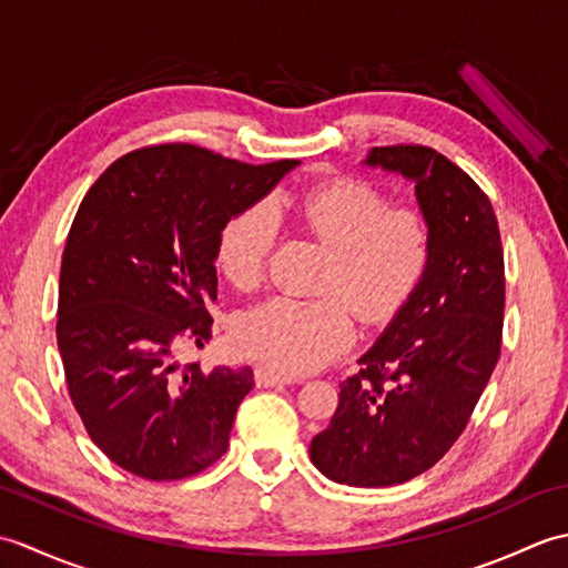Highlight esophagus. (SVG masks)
I'll list each match as a JSON object with an SVG mask.
<instances>
[{"instance_id": "34e87169", "label": "esophagus", "mask_w": 568, "mask_h": 568, "mask_svg": "<svg viewBox=\"0 0 568 568\" xmlns=\"http://www.w3.org/2000/svg\"><path fill=\"white\" fill-rule=\"evenodd\" d=\"M253 378H256V383L261 385V388H271V385H291V383H300L303 378L297 376H291V373H277V371H271V368H256V373H253Z\"/></svg>"}]
</instances>
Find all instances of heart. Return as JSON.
<instances>
[{"mask_svg":"<svg viewBox=\"0 0 568 568\" xmlns=\"http://www.w3.org/2000/svg\"><path fill=\"white\" fill-rule=\"evenodd\" d=\"M305 232L329 251L317 300L271 297L236 322V344L287 373L315 371L354 342V315L381 327L419 291L434 253V232L419 207H390L381 187L334 178L295 204ZM281 234L275 202L248 204L216 236V268L239 291L258 285ZM339 294L343 300L334 298Z\"/></svg>","mask_w":568,"mask_h":568,"instance_id":"b5f03b06","label":"heart"}]
</instances>
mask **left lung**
Segmentation results:
<instances>
[{
	"instance_id": "1",
	"label": "left lung",
	"mask_w": 568,
	"mask_h": 568,
	"mask_svg": "<svg viewBox=\"0 0 568 568\" xmlns=\"http://www.w3.org/2000/svg\"><path fill=\"white\" fill-rule=\"evenodd\" d=\"M364 163L413 180L434 253L415 297L339 383L310 458L336 484L385 488L425 474L466 429L500 358L505 265L490 200L449 159L400 143Z\"/></svg>"
}]
</instances>
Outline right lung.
Wrapping results in <instances>:
<instances>
[{
	"instance_id": "add662e5",
	"label": "right lung",
	"mask_w": 568,
	"mask_h": 568,
	"mask_svg": "<svg viewBox=\"0 0 568 568\" xmlns=\"http://www.w3.org/2000/svg\"><path fill=\"white\" fill-rule=\"evenodd\" d=\"M295 165L163 143L122 155L80 202L55 336L84 429L129 474L190 478L226 452L253 371L180 366L175 348L212 339L220 229Z\"/></svg>"
}]
</instances>
